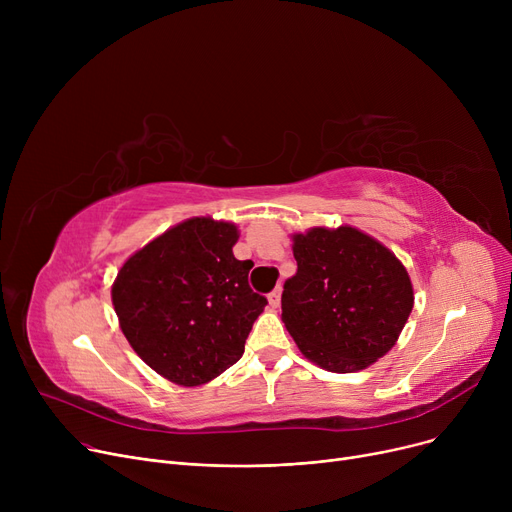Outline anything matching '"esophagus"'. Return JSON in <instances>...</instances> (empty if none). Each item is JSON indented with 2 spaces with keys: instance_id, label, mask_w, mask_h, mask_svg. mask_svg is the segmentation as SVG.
I'll return each instance as SVG.
<instances>
[{
  "instance_id": "obj_1",
  "label": "esophagus",
  "mask_w": 512,
  "mask_h": 512,
  "mask_svg": "<svg viewBox=\"0 0 512 512\" xmlns=\"http://www.w3.org/2000/svg\"><path fill=\"white\" fill-rule=\"evenodd\" d=\"M280 297H282V288L278 286V288H274L272 292H270V297H267V299H270V305L276 309V307H280Z\"/></svg>"
}]
</instances>
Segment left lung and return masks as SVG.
<instances>
[{
  "label": "left lung",
  "mask_w": 512,
  "mask_h": 512,
  "mask_svg": "<svg viewBox=\"0 0 512 512\" xmlns=\"http://www.w3.org/2000/svg\"><path fill=\"white\" fill-rule=\"evenodd\" d=\"M292 251L297 274L284 282L282 321L301 353L334 373L384 357L413 309L405 265L351 226L297 234Z\"/></svg>",
  "instance_id": "1"
}]
</instances>
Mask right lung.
Masks as SVG:
<instances>
[{"label":"right lung","instance_id":"obj_1","mask_svg":"<svg viewBox=\"0 0 512 512\" xmlns=\"http://www.w3.org/2000/svg\"><path fill=\"white\" fill-rule=\"evenodd\" d=\"M236 226L186 220L134 253L112 301L130 346L180 386H199L234 365L267 299L249 286L253 261H238Z\"/></svg>","mask_w":512,"mask_h":512}]
</instances>
